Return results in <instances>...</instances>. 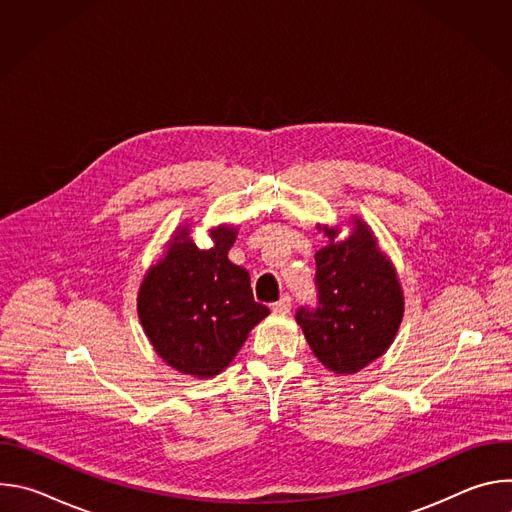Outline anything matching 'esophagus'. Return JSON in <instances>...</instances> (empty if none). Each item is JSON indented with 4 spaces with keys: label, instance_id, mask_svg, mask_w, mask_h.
Here are the masks:
<instances>
[{
    "label": "esophagus",
    "instance_id": "obj_1",
    "mask_svg": "<svg viewBox=\"0 0 512 512\" xmlns=\"http://www.w3.org/2000/svg\"><path fill=\"white\" fill-rule=\"evenodd\" d=\"M271 310H273L275 314H289V312H291V298H289V296H283L281 300H277V302L271 304Z\"/></svg>",
    "mask_w": 512,
    "mask_h": 512
}]
</instances>
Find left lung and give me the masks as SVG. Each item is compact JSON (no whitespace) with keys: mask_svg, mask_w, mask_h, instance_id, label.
<instances>
[{"mask_svg":"<svg viewBox=\"0 0 512 512\" xmlns=\"http://www.w3.org/2000/svg\"><path fill=\"white\" fill-rule=\"evenodd\" d=\"M314 285L316 304L298 308L296 322L324 367L338 375L358 373L389 348L401 324L395 269L358 223L346 241L316 253Z\"/></svg>","mask_w":512,"mask_h":512,"instance_id":"left-lung-1","label":"left lung"}]
</instances>
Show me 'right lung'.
Returning a JSON list of instances; mask_svg holds the SVG:
<instances>
[{
    "instance_id": "right-lung-1",
    "label": "right lung",
    "mask_w": 512,
    "mask_h": 512,
    "mask_svg": "<svg viewBox=\"0 0 512 512\" xmlns=\"http://www.w3.org/2000/svg\"><path fill=\"white\" fill-rule=\"evenodd\" d=\"M198 249L182 231L145 275L137 312L156 352L180 373L214 377L235 358L269 308L255 302L247 269L229 261L235 231L218 227Z\"/></svg>"
}]
</instances>
